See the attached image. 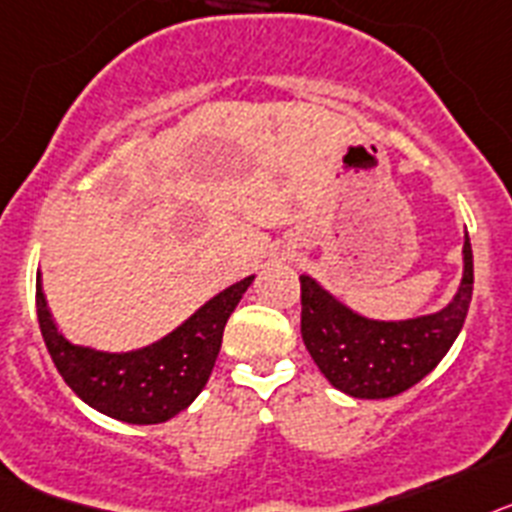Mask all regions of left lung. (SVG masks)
Returning <instances> with one entry per match:
<instances>
[{
  "instance_id": "8db88e82",
  "label": "left lung",
  "mask_w": 512,
  "mask_h": 512,
  "mask_svg": "<svg viewBox=\"0 0 512 512\" xmlns=\"http://www.w3.org/2000/svg\"><path fill=\"white\" fill-rule=\"evenodd\" d=\"M461 281L443 309L407 319H373L342 304L317 278H301V337L324 379L355 399H389L412 389L459 337L474 291L469 234Z\"/></svg>"
}]
</instances>
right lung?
I'll return each instance as SVG.
<instances>
[{"label":"right lung","mask_w":512,"mask_h":512,"mask_svg":"<svg viewBox=\"0 0 512 512\" xmlns=\"http://www.w3.org/2000/svg\"><path fill=\"white\" fill-rule=\"evenodd\" d=\"M252 281L255 275L231 283L175 330L133 350H100L71 342L53 319L41 273L35 281V306L48 353L82 402L113 420L159 425L188 410L208 384L226 319Z\"/></svg>","instance_id":"right-lung-1"}]
</instances>
